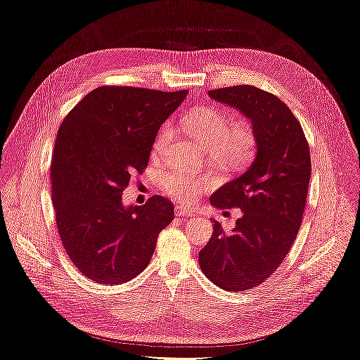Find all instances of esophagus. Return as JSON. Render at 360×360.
I'll list each match as a JSON object with an SVG mask.
<instances>
[{"instance_id": "1", "label": "esophagus", "mask_w": 360, "mask_h": 360, "mask_svg": "<svg viewBox=\"0 0 360 360\" xmlns=\"http://www.w3.org/2000/svg\"><path fill=\"white\" fill-rule=\"evenodd\" d=\"M176 216H195V212L193 210H189V209H184V207H180L177 205L176 207Z\"/></svg>"}]
</instances>
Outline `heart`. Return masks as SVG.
<instances>
[{"mask_svg":"<svg viewBox=\"0 0 360 360\" xmlns=\"http://www.w3.org/2000/svg\"><path fill=\"white\" fill-rule=\"evenodd\" d=\"M184 126L197 143L209 150L210 158L219 165L237 169L254 159L258 139L254 127L248 123L230 126V117L217 108H201L184 117ZM172 136V127L165 123L156 135L153 156L163 155ZM210 184V179L195 177L179 169L168 171L162 186L168 195L181 202H191Z\"/></svg>","mask_w":360,"mask_h":360,"instance_id":"heart-1","label":"heart"}]
</instances>
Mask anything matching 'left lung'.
I'll list each match as a JSON object with an SVG mask.
<instances>
[{"label":"left lung","instance_id":"1","mask_svg":"<svg viewBox=\"0 0 360 360\" xmlns=\"http://www.w3.org/2000/svg\"><path fill=\"white\" fill-rule=\"evenodd\" d=\"M209 96L245 114L258 139L252 165L210 198L217 209L238 207L243 216L230 236L214 221L213 236L200 250V267L213 284L245 291L274 275L296 240L311 177L309 144L299 120L275 94L234 85Z\"/></svg>","mask_w":360,"mask_h":360}]
</instances>
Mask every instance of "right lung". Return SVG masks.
Instances as JSON below:
<instances>
[{
	"instance_id": "1",
	"label": "right lung",
	"mask_w": 360,
	"mask_h": 360,
	"mask_svg": "<svg viewBox=\"0 0 360 360\" xmlns=\"http://www.w3.org/2000/svg\"><path fill=\"white\" fill-rule=\"evenodd\" d=\"M186 93L103 85L63 120L51 162L57 230L75 267L97 284L139 275L174 219L165 197L123 207L122 195L147 168L159 127Z\"/></svg>"
}]
</instances>
